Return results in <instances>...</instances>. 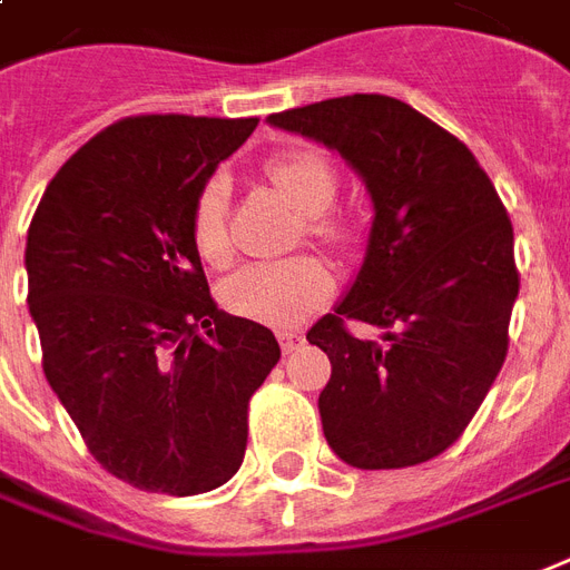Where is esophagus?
Here are the masks:
<instances>
[{"instance_id":"1","label":"esophagus","mask_w":570,"mask_h":570,"mask_svg":"<svg viewBox=\"0 0 570 570\" xmlns=\"http://www.w3.org/2000/svg\"><path fill=\"white\" fill-rule=\"evenodd\" d=\"M277 341H281V350H284V353L289 355V353H295L298 346H302L304 334L302 332H293V328H281V332H277Z\"/></svg>"}]
</instances>
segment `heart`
I'll list each match as a JSON object with an SVG mask.
<instances>
[{
    "mask_svg": "<svg viewBox=\"0 0 570 570\" xmlns=\"http://www.w3.org/2000/svg\"><path fill=\"white\" fill-rule=\"evenodd\" d=\"M268 179L289 206L304 215V227L316 238L343 236L337 220L325 215L332 206L337 179L332 164L314 151H284L268 164ZM194 245L206 263L220 266L229 254L227 242V181L215 176L203 185L190 215ZM334 275L316 256H293L281 263H250L229 275L220 286V298L229 311L256 323H298L332 295Z\"/></svg>",
    "mask_w": 570,
    "mask_h": 570,
    "instance_id": "heart-1",
    "label": "heart"
}]
</instances>
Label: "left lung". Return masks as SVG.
<instances>
[{"label":"left lung","mask_w":570,"mask_h":570,"mask_svg":"<svg viewBox=\"0 0 570 570\" xmlns=\"http://www.w3.org/2000/svg\"><path fill=\"white\" fill-rule=\"evenodd\" d=\"M337 151L367 188L371 233L346 295L307 332L332 362L325 442L355 469H403L449 449L508 353L520 277L514 229L475 155L389 95H343L268 116ZM343 318L376 324L358 342Z\"/></svg>","instance_id":"8db88e82"}]
</instances>
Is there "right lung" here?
I'll list each match as a JSON object with an SVG mask.
<instances>
[{"label":"right lung","instance_id":"right-lung-1","mask_svg":"<svg viewBox=\"0 0 570 570\" xmlns=\"http://www.w3.org/2000/svg\"><path fill=\"white\" fill-rule=\"evenodd\" d=\"M256 121H116L65 160L29 224L43 376L92 458L149 493L236 475L247 401L281 358L266 325L217 311L190 233L197 194Z\"/></svg>","mask_w":570,"mask_h":570}]
</instances>
